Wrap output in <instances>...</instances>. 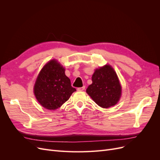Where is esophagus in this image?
Returning <instances> with one entry per match:
<instances>
[{
	"label": "esophagus",
	"mask_w": 160,
	"mask_h": 160,
	"mask_svg": "<svg viewBox=\"0 0 160 160\" xmlns=\"http://www.w3.org/2000/svg\"><path fill=\"white\" fill-rule=\"evenodd\" d=\"M85 87L83 86V87H82V88H77V90H78V91H83V90H85Z\"/></svg>",
	"instance_id": "esophagus-1"
}]
</instances>
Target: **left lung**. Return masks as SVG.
I'll use <instances>...</instances> for the list:
<instances>
[{"instance_id":"left-lung-1","label":"left lung","mask_w":160,"mask_h":160,"mask_svg":"<svg viewBox=\"0 0 160 160\" xmlns=\"http://www.w3.org/2000/svg\"><path fill=\"white\" fill-rule=\"evenodd\" d=\"M92 82L86 92L99 106L108 108L118 102L122 87L117 74L110 65L96 69L92 76Z\"/></svg>"}]
</instances>
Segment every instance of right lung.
Listing matches in <instances>:
<instances>
[{
	"label": "right lung",
	"instance_id": "right-lung-1",
	"mask_svg": "<svg viewBox=\"0 0 160 160\" xmlns=\"http://www.w3.org/2000/svg\"><path fill=\"white\" fill-rule=\"evenodd\" d=\"M75 91L65 74V69L54 59L43 67L34 86L38 103L49 110L60 108Z\"/></svg>",
	"mask_w": 160,
	"mask_h": 160
}]
</instances>
